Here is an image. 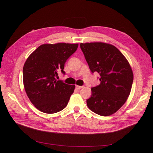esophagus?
Wrapping results in <instances>:
<instances>
[{"label": "esophagus", "instance_id": "obj_1", "mask_svg": "<svg viewBox=\"0 0 153 153\" xmlns=\"http://www.w3.org/2000/svg\"><path fill=\"white\" fill-rule=\"evenodd\" d=\"M83 87V86H79V85H76V88L77 90H79V89H81V88H82Z\"/></svg>", "mask_w": 153, "mask_h": 153}]
</instances>
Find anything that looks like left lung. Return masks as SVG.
I'll list each match as a JSON object with an SVG mask.
<instances>
[{"mask_svg": "<svg viewBox=\"0 0 153 153\" xmlns=\"http://www.w3.org/2000/svg\"><path fill=\"white\" fill-rule=\"evenodd\" d=\"M91 71L100 76V83L91 88L88 108L102 116H109L122 107L129 97L134 79L127 59L114 45L103 42L80 44Z\"/></svg>", "mask_w": 153, "mask_h": 153, "instance_id": "1", "label": "left lung"}]
</instances>
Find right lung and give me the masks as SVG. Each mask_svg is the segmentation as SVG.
I'll use <instances>...</instances> for the list:
<instances>
[{
  "label": "right lung",
  "instance_id": "1",
  "mask_svg": "<svg viewBox=\"0 0 153 153\" xmlns=\"http://www.w3.org/2000/svg\"><path fill=\"white\" fill-rule=\"evenodd\" d=\"M77 47L78 44H42L27 58L23 69L25 90L40 111L55 113L68 104L75 85L56 80V77L59 70L65 74V64Z\"/></svg>",
  "mask_w": 153,
  "mask_h": 153
}]
</instances>
